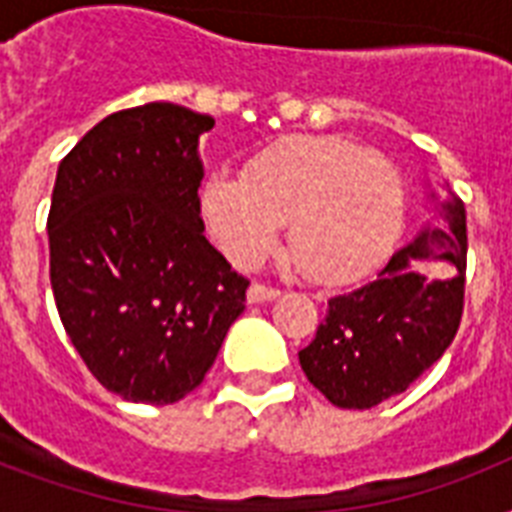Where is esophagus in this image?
<instances>
[{"label":"esophagus","mask_w":512,"mask_h":512,"mask_svg":"<svg viewBox=\"0 0 512 512\" xmlns=\"http://www.w3.org/2000/svg\"><path fill=\"white\" fill-rule=\"evenodd\" d=\"M281 292L273 287H265V284H252L247 289V300L249 303H268V300H276Z\"/></svg>","instance_id":"esophagus-1"}]
</instances>
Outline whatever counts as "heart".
Wrapping results in <instances>:
<instances>
[{
	"mask_svg": "<svg viewBox=\"0 0 512 512\" xmlns=\"http://www.w3.org/2000/svg\"><path fill=\"white\" fill-rule=\"evenodd\" d=\"M201 207L233 263H260L289 223L300 268L342 284L377 268L396 247L406 188L388 156L329 135H289L257 151L244 175L209 177Z\"/></svg>",
	"mask_w": 512,
	"mask_h": 512,
	"instance_id": "heart-1",
	"label": "heart"
}]
</instances>
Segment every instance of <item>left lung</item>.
Segmentation results:
<instances>
[{"label":"left lung","instance_id":"8db88e82","mask_svg":"<svg viewBox=\"0 0 512 512\" xmlns=\"http://www.w3.org/2000/svg\"><path fill=\"white\" fill-rule=\"evenodd\" d=\"M438 212L449 228L425 225L372 281L332 297L327 319L300 350L305 377L340 409H372L404 393L457 335L468 265L465 204L452 196Z\"/></svg>","mask_w":512,"mask_h":512}]
</instances>
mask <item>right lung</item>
Here are the masks:
<instances>
[{
    "label": "right lung",
    "mask_w": 512,
    "mask_h": 512,
    "mask_svg": "<svg viewBox=\"0 0 512 512\" xmlns=\"http://www.w3.org/2000/svg\"><path fill=\"white\" fill-rule=\"evenodd\" d=\"M215 119L175 103L116 111L60 162L50 284L95 380L135 404L199 388L249 281L204 236L199 138Z\"/></svg>",
    "instance_id": "right-lung-1"
}]
</instances>
